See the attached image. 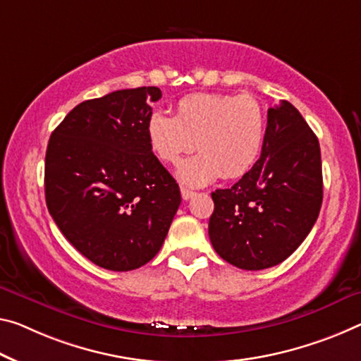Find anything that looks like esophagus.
<instances>
[{
  "label": "esophagus",
  "mask_w": 361,
  "mask_h": 361,
  "mask_svg": "<svg viewBox=\"0 0 361 361\" xmlns=\"http://www.w3.org/2000/svg\"><path fill=\"white\" fill-rule=\"evenodd\" d=\"M180 195H182V198H184V200H190L193 195H195V192H192V190H188V188L182 187L180 188Z\"/></svg>",
  "instance_id": "obj_1"
}]
</instances>
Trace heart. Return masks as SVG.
Listing matches in <instances>:
<instances>
[{
	"label": "heart",
	"instance_id": "1",
	"mask_svg": "<svg viewBox=\"0 0 361 361\" xmlns=\"http://www.w3.org/2000/svg\"><path fill=\"white\" fill-rule=\"evenodd\" d=\"M266 113L252 95L193 93L177 103L176 118L154 111L147 138L159 161L174 164L197 147L198 154L182 161L177 177L188 187L247 174L262 154Z\"/></svg>",
	"mask_w": 361,
	"mask_h": 361
}]
</instances>
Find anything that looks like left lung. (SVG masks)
I'll return each mask as SVG.
<instances>
[{
    "label": "left lung",
    "mask_w": 361,
    "mask_h": 361,
    "mask_svg": "<svg viewBox=\"0 0 361 361\" xmlns=\"http://www.w3.org/2000/svg\"><path fill=\"white\" fill-rule=\"evenodd\" d=\"M212 198L209 240L227 263L258 271L297 250L318 219L323 171L318 138L293 104L281 99L268 109L262 157Z\"/></svg>",
    "instance_id": "left-lung-1"
}]
</instances>
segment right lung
<instances>
[{"label": "right lung", "mask_w": 361, "mask_h": 361, "mask_svg": "<svg viewBox=\"0 0 361 361\" xmlns=\"http://www.w3.org/2000/svg\"><path fill=\"white\" fill-rule=\"evenodd\" d=\"M158 87L87 99L49 137L48 212L63 235L99 268L130 271L159 252L180 190L147 138Z\"/></svg>", "instance_id": "obj_1"}]
</instances>
